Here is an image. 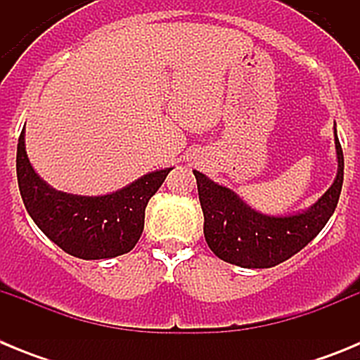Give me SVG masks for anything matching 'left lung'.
Masks as SVG:
<instances>
[{"instance_id": "8db88e82", "label": "left lung", "mask_w": 360, "mask_h": 360, "mask_svg": "<svg viewBox=\"0 0 360 360\" xmlns=\"http://www.w3.org/2000/svg\"><path fill=\"white\" fill-rule=\"evenodd\" d=\"M337 178L308 211L266 216L241 202L231 189L195 171L209 249L224 262L243 269H270L304 249L323 231L341 196L345 157L335 133Z\"/></svg>"}]
</instances>
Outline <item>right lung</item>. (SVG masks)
Segmentation results:
<instances>
[{
    "label": "right lung",
    "instance_id": "add662e5",
    "mask_svg": "<svg viewBox=\"0 0 360 360\" xmlns=\"http://www.w3.org/2000/svg\"><path fill=\"white\" fill-rule=\"evenodd\" d=\"M19 193L37 227L70 256L106 259L133 249L144 231L149 198L169 169L144 174L131 186L104 196L66 195L37 176L25 151V128L15 157Z\"/></svg>",
    "mask_w": 360,
    "mask_h": 360
}]
</instances>
